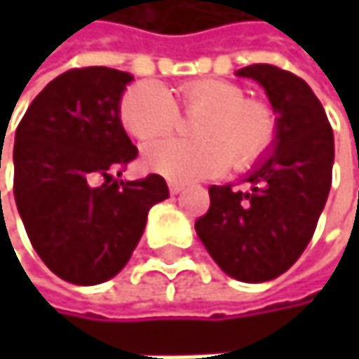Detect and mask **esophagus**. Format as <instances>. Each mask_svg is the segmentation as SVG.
<instances>
[{
	"mask_svg": "<svg viewBox=\"0 0 359 359\" xmlns=\"http://www.w3.org/2000/svg\"><path fill=\"white\" fill-rule=\"evenodd\" d=\"M168 189H170L172 195H179L180 191H184V184H182V182H177V180H170V182H168Z\"/></svg>",
	"mask_w": 359,
	"mask_h": 359,
	"instance_id": "esophagus-1",
	"label": "esophagus"
}]
</instances>
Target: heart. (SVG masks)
<instances>
[{
  "label": "heart",
  "instance_id": "obj_1",
  "mask_svg": "<svg viewBox=\"0 0 359 359\" xmlns=\"http://www.w3.org/2000/svg\"><path fill=\"white\" fill-rule=\"evenodd\" d=\"M180 108L199 114L195 141H160L145 149L143 166L170 180H197L220 175L229 164L243 172L259 164L278 135L276 114L266 102L245 100L231 81L197 79L179 87ZM122 128L141 143L168 137L179 124V108L158 83H137L120 100Z\"/></svg>",
  "mask_w": 359,
  "mask_h": 359
}]
</instances>
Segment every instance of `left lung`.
<instances>
[{
    "instance_id": "1",
    "label": "left lung",
    "mask_w": 359,
    "mask_h": 359,
    "mask_svg": "<svg viewBox=\"0 0 359 359\" xmlns=\"http://www.w3.org/2000/svg\"><path fill=\"white\" fill-rule=\"evenodd\" d=\"M237 76L257 81L278 114L274 151L245 179L210 187V210L195 231L214 262L233 278L266 283L287 272L308 248L323 214L334 139L308 83L272 64H251Z\"/></svg>"
}]
</instances>
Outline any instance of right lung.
Returning a JSON list of instances; mask_svg holds the SVG:
<instances>
[{
    "mask_svg": "<svg viewBox=\"0 0 359 359\" xmlns=\"http://www.w3.org/2000/svg\"><path fill=\"white\" fill-rule=\"evenodd\" d=\"M130 81L106 66L72 68L36 95L16 128L20 218L45 266L72 285L116 276L145 231L149 208L168 197L160 175L111 177L137 158L120 122Z\"/></svg>",
    "mask_w": 359,
    "mask_h": 359,
    "instance_id": "obj_1",
    "label": "right lung"
}]
</instances>
